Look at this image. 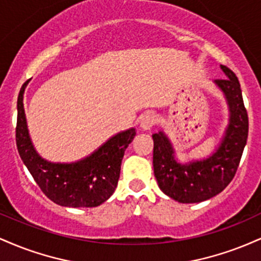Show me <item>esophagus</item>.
Listing matches in <instances>:
<instances>
[{
	"mask_svg": "<svg viewBox=\"0 0 261 261\" xmlns=\"http://www.w3.org/2000/svg\"><path fill=\"white\" fill-rule=\"evenodd\" d=\"M154 122H155V118H154V115L153 114H146V115H143L142 118H141V120H140V126H141V128H142V130H151L152 128V126H153L154 125Z\"/></svg>",
	"mask_w": 261,
	"mask_h": 261,
	"instance_id": "obj_1",
	"label": "esophagus"
}]
</instances>
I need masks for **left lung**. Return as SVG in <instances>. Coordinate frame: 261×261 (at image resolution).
Listing matches in <instances>:
<instances>
[{
	"label": "left lung",
	"instance_id": "obj_1",
	"mask_svg": "<svg viewBox=\"0 0 261 261\" xmlns=\"http://www.w3.org/2000/svg\"><path fill=\"white\" fill-rule=\"evenodd\" d=\"M226 79L216 80L229 108V122L215 153L181 164L163 131L153 134V169L161 190L175 201L201 202L220 194L234 178L248 139L249 121L236 73L221 65Z\"/></svg>",
	"mask_w": 261,
	"mask_h": 261
}]
</instances>
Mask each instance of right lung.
<instances>
[{
	"label": "right lung",
	"mask_w": 261,
	"mask_h": 261,
	"mask_svg": "<svg viewBox=\"0 0 261 261\" xmlns=\"http://www.w3.org/2000/svg\"><path fill=\"white\" fill-rule=\"evenodd\" d=\"M28 81L20 88L17 101L16 142L23 163L41 191L51 201L67 207H95L107 201L118 185L121 161L136 131L116 134L91 155L73 163H51L43 160L29 137L23 107Z\"/></svg>",
	"instance_id": "1"
}]
</instances>
